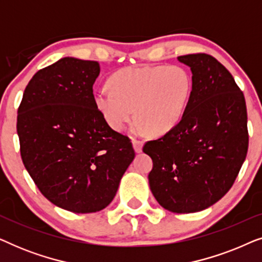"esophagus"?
<instances>
[{
	"label": "esophagus",
	"instance_id": "1",
	"mask_svg": "<svg viewBox=\"0 0 262 262\" xmlns=\"http://www.w3.org/2000/svg\"><path fill=\"white\" fill-rule=\"evenodd\" d=\"M132 145H134V149L136 152H141L143 148V142L139 141V139L134 138L132 139Z\"/></svg>",
	"mask_w": 262,
	"mask_h": 262
}]
</instances>
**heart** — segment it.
Instances as JSON below:
<instances>
[{
  "mask_svg": "<svg viewBox=\"0 0 262 262\" xmlns=\"http://www.w3.org/2000/svg\"><path fill=\"white\" fill-rule=\"evenodd\" d=\"M111 89L94 92V103L113 130L121 131L136 117L137 134L162 136L180 123L191 98V74L180 66L130 67L108 80Z\"/></svg>",
  "mask_w": 262,
  "mask_h": 262,
  "instance_id": "b5f03b06",
  "label": "heart"
}]
</instances>
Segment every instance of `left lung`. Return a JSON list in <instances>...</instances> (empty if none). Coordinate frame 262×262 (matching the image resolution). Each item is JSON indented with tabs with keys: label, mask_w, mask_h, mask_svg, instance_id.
<instances>
[{
	"label": "left lung",
	"mask_w": 262,
	"mask_h": 262,
	"mask_svg": "<svg viewBox=\"0 0 262 262\" xmlns=\"http://www.w3.org/2000/svg\"><path fill=\"white\" fill-rule=\"evenodd\" d=\"M193 87L179 125L143 151L152 160L149 185L164 209L205 210L227 194L248 151L245 95L227 68L206 53L178 57Z\"/></svg>",
	"instance_id": "1"
}]
</instances>
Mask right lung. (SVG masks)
Masks as SVG:
<instances>
[{
  "mask_svg": "<svg viewBox=\"0 0 262 262\" xmlns=\"http://www.w3.org/2000/svg\"><path fill=\"white\" fill-rule=\"evenodd\" d=\"M99 74L95 60L59 59L34 74L17 110L25 168L46 199L75 213L110 205L135 159L130 138L96 108Z\"/></svg>",
  "mask_w": 262,
  "mask_h": 262,
  "instance_id": "1",
  "label": "right lung"
}]
</instances>
